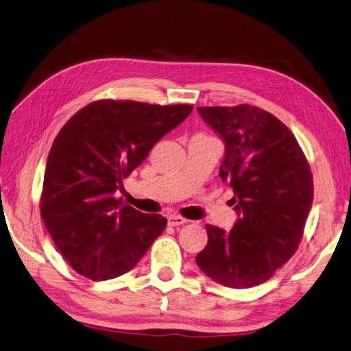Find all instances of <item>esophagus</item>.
Returning <instances> with one entry per match:
<instances>
[{"label": "esophagus", "mask_w": 351, "mask_h": 351, "mask_svg": "<svg viewBox=\"0 0 351 351\" xmlns=\"http://www.w3.org/2000/svg\"><path fill=\"white\" fill-rule=\"evenodd\" d=\"M186 221H187V220H186L184 217L178 216V215H173V216L168 217V225H169V226H180V225H184Z\"/></svg>", "instance_id": "obj_1"}]
</instances>
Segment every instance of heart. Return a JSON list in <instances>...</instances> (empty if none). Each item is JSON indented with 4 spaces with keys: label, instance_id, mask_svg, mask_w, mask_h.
<instances>
[{
    "label": "heart",
    "instance_id": "1",
    "mask_svg": "<svg viewBox=\"0 0 351 351\" xmlns=\"http://www.w3.org/2000/svg\"><path fill=\"white\" fill-rule=\"evenodd\" d=\"M195 136H208V135H205V134H196Z\"/></svg>",
    "mask_w": 351,
    "mask_h": 351
}]
</instances>
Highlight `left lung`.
<instances>
[{"label":"left lung","mask_w":351,"mask_h":351,"mask_svg":"<svg viewBox=\"0 0 351 351\" xmlns=\"http://www.w3.org/2000/svg\"><path fill=\"white\" fill-rule=\"evenodd\" d=\"M226 144L220 177L232 187L238 215L230 232L207 225L208 243L196 263L232 289L268 281L302 240L313 204V174L295 135L259 107H198Z\"/></svg>","instance_id":"8db88e82"}]
</instances>
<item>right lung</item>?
<instances>
[{"label": "right lung", "instance_id": "1", "mask_svg": "<svg viewBox=\"0 0 351 351\" xmlns=\"http://www.w3.org/2000/svg\"><path fill=\"white\" fill-rule=\"evenodd\" d=\"M192 108L98 99L59 131L47 156L40 213L58 250L80 276L101 281L125 274L164 232L165 217L135 210L116 192Z\"/></svg>", "mask_w": 351, "mask_h": 351}]
</instances>
